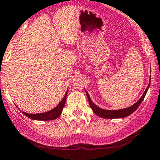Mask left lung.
Masks as SVG:
<instances>
[{
  "mask_svg": "<svg viewBox=\"0 0 160 160\" xmlns=\"http://www.w3.org/2000/svg\"><path fill=\"white\" fill-rule=\"evenodd\" d=\"M150 83L148 87L147 88L146 91L144 92V93L142 94V96L141 97L139 100H138L135 104H134L131 106L126 108V109H118V110H106V109H103L101 108H99L98 106L95 105V104L92 101L91 98H90L88 93L86 92V94H87V97H88V102H89V105L91 106L92 109L94 112V113L97 115V116L101 117V118H126V117L129 116V115L131 114L132 113H134L136 109H138V106L140 105V104L142 103V100L144 99L146 94H147V92L149 88Z\"/></svg>",
  "mask_w": 160,
  "mask_h": 160,
  "instance_id": "8db88e82",
  "label": "left lung"
}]
</instances>
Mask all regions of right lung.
<instances>
[{
    "label": "right lung",
    "instance_id": "add662e5",
    "mask_svg": "<svg viewBox=\"0 0 160 160\" xmlns=\"http://www.w3.org/2000/svg\"><path fill=\"white\" fill-rule=\"evenodd\" d=\"M67 94H68V92L65 94L64 97L63 98V100L60 101V103L55 107V109H51V110L48 111V112H46L43 113H36V114H30V113H26L22 112L23 114L26 115V117H28L30 118L34 119V120H40V121H49V120H54V119L59 118V116L62 113V111H63V107L65 105V102H66V97Z\"/></svg>",
    "mask_w": 160,
    "mask_h": 160
}]
</instances>
